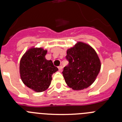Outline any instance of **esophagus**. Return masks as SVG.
<instances>
[{
    "mask_svg": "<svg viewBox=\"0 0 122 122\" xmlns=\"http://www.w3.org/2000/svg\"><path fill=\"white\" fill-rule=\"evenodd\" d=\"M58 68H59V71H62V68H63V67H62V65L59 66V67H58Z\"/></svg>",
    "mask_w": 122,
    "mask_h": 122,
    "instance_id": "1",
    "label": "esophagus"
}]
</instances>
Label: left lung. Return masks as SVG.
Masks as SVG:
<instances>
[{"instance_id": "obj_1", "label": "left lung", "mask_w": 122, "mask_h": 122, "mask_svg": "<svg viewBox=\"0 0 122 122\" xmlns=\"http://www.w3.org/2000/svg\"><path fill=\"white\" fill-rule=\"evenodd\" d=\"M68 64L62 72L65 82L74 90L91 86L101 69V61L95 50L89 44L77 41L66 50Z\"/></svg>"}]
</instances>
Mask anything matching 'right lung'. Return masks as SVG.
Here are the masks:
<instances>
[{
  "label": "right lung",
  "mask_w": 122,
  "mask_h": 122,
  "mask_svg": "<svg viewBox=\"0 0 122 122\" xmlns=\"http://www.w3.org/2000/svg\"><path fill=\"white\" fill-rule=\"evenodd\" d=\"M48 51L32 46L22 56L19 63V73L22 82L36 92L49 88L52 75L58 71L51 60L45 58Z\"/></svg>",
  "instance_id": "add662e5"
}]
</instances>
